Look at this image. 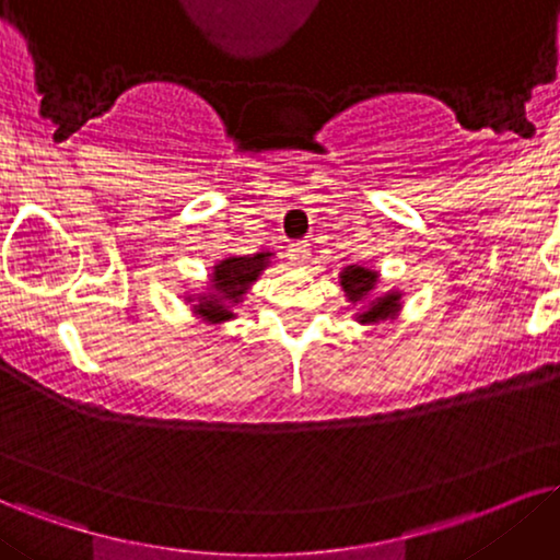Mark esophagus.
Returning a JSON list of instances; mask_svg holds the SVG:
<instances>
[{
    "mask_svg": "<svg viewBox=\"0 0 560 560\" xmlns=\"http://www.w3.org/2000/svg\"><path fill=\"white\" fill-rule=\"evenodd\" d=\"M288 257H291L295 265H303V261L308 259V244H306V241H293V244L288 246Z\"/></svg>",
    "mask_w": 560,
    "mask_h": 560,
    "instance_id": "34e87169",
    "label": "esophagus"
}]
</instances>
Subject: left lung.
I'll return each mask as SVG.
<instances>
[{"label":"left lung","instance_id":"8db88e82","mask_svg":"<svg viewBox=\"0 0 560 560\" xmlns=\"http://www.w3.org/2000/svg\"><path fill=\"white\" fill-rule=\"evenodd\" d=\"M378 275L374 269H365L358 265L345 267L340 272V285L345 288V295H348L353 303H369L361 314H358V322L369 324V322H384V319H395L399 312V295L402 293H386L378 295V299H371L374 293Z\"/></svg>","mask_w":560,"mask_h":560}]
</instances>
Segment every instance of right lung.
I'll list each match as a JSON object with an SVG mask.
<instances>
[{"mask_svg":"<svg viewBox=\"0 0 560 560\" xmlns=\"http://www.w3.org/2000/svg\"><path fill=\"white\" fill-rule=\"evenodd\" d=\"M269 257L272 254L267 252L254 254V257H228L218 261L215 269H212V293L199 295L195 314L210 324L233 319V306L244 299L248 285L259 278V272L267 267Z\"/></svg>","mask_w":560,"mask_h":560,"instance_id":"right-lung-1","label":"right lung"}]
</instances>
